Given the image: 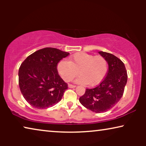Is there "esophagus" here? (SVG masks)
Returning a JSON list of instances; mask_svg holds the SVG:
<instances>
[{
  "mask_svg": "<svg viewBox=\"0 0 146 146\" xmlns=\"http://www.w3.org/2000/svg\"><path fill=\"white\" fill-rule=\"evenodd\" d=\"M75 87H76L75 85L68 84V88H75Z\"/></svg>",
  "mask_w": 146,
  "mask_h": 146,
  "instance_id": "34e87169",
  "label": "esophagus"
}]
</instances>
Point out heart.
<instances>
[{"instance_id":"b5f03b06","label":"heart","mask_w":146,"mask_h":146,"mask_svg":"<svg viewBox=\"0 0 146 146\" xmlns=\"http://www.w3.org/2000/svg\"><path fill=\"white\" fill-rule=\"evenodd\" d=\"M108 62L102 56L78 52L72 56L70 60H62L58 64V73L64 80L71 81L78 74L77 83L94 86L104 79L108 72Z\"/></svg>"}]
</instances>
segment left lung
<instances>
[{
  "label": "left lung",
  "mask_w": 146,
  "mask_h": 146,
  "mask_svg": "<svg viewBox=\"0 0 146 146\" xmlns=\"http://www.w3.org/2000/svg\"><path fill=\"white\" fill-rule=\"evenodd\" d=\"M108 64V70L103 81L96 88L86 90L79 98L87 109L96 113L104 112L113 108L122 97L127 80L124 64L110 53L98 52Z\"/></svg>",
  "instance_id": "8db88e82"
}]
</instances>
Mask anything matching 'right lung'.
I'll return each instance as SVG.
<instances>
[{
    "label": "right lung",
    "instance_id": "obj_1",
    "mask_svg": "<svg viewBox=\"0 0 146 146\" xmlns=\"http://www.w3.org/2000/svg\"><path fill=\"white\" fill-rule=\"evenodd\" d=\"M69 54L54 48H44L29 56L21 64L20 90L32 106L45 109L61 100L68 85L59 76L57 64Z\"/></svg>",
    "mask_w": 146,
    "mask_h": 146
}]
</instances>
